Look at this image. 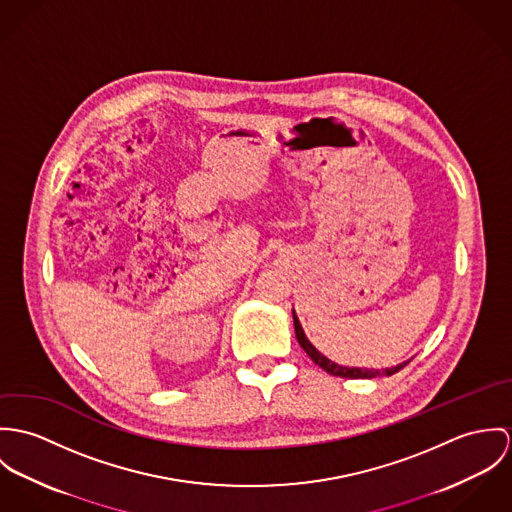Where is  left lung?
<instances>
[{
	"instance_id": "left-lung-1",
	"label": "left lung",
	"mask_w": 512,
	"mask_h": 512,
	"mask_svg": "<svg viewBox=\"0 0 512 512\" xmlns=\"http://www.w3.org/2000/svg\"><path fill=\"white\" fill-rule=\"evenodd\" d=\"M292 318H294V332H296V340L300 343V347L308 353V357L318 365V367H322L326 373H330V375H336V377H343V379H373V377H379L381 373L379 371H375V369H357V367H341V365H336V363H332L328 357H324L310 341L306 340V336H304V332H302V326H300V322H298V318H296V314H294V310H292ZM408 363V361H406ZM406 363H400L397 367H391V369H385L383 371V375H395L397 371H400Z\"/></svg>"
}]
</instances>
